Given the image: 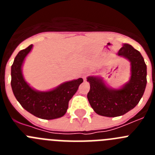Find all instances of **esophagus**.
Masks as SVG:
<instances>
[{
  "label": "esophagus",
  "mask_w": 155,
  "mask_h": 155,
  "mask_svg": "<svg viewBox=\"0 0 155 155\" xmlns=\"http://www.w3.org/2000/svg\"><path fill=\"white\" fill-rule=\"evenodd\" d=\"M87 75L86 74H84L83 75V79H84V81H86V78H87Z\"/></svg>",
  "instance_id": "obj_1"
}]
</instances>
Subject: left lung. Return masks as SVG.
<instances>
[{
	"label": "left lung",
	"mask_w": 155,
	"mask_h": 155,
	"mask_svg": "<svg viewBox=\"0 0 155 155\" xmlns=\"http://www.w3.org/2000/svg\"><path fill=\"white\" fill-rule=\"evenodd\" d=\"M118 56L130 62V79L121 88L113 89L105 85L99 77H87L90 91L87 99L97 114L107 117L124 115L134 109L143 96L147 84V66L138 50L124 44Z\"/></svg>",
	"instance_id": "left-lung-1"
}]
</instances>
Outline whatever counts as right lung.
<instances>
[{"label":"right lung","instance_id":"1","mask_svg":"<svg viewBox=\"0 0 155 155\" xmlns=\"http://www.w3.org/2000/svg\"><path fill=\"white\" fill-rule=\"evenodd\" d=\"M32 45L21 50L12 66V88L18 102L28 113L43 120L62 117L68 109L71 98L78 89L83 79L64 82L48 91H35L25 81L21 71L23 62L31 51Z\"/></svg>","mask_w":155,"mask_h":155}]
</instances>
